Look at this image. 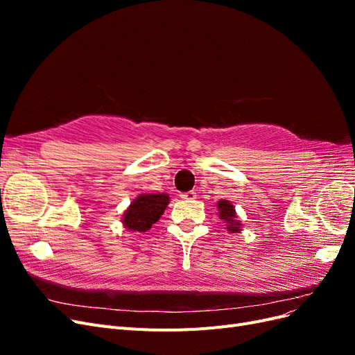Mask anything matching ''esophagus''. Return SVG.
<instances>
[{
  "instance_id": "esophagus-1",
  "label": "esophagus",
  "mask_w": 355,
  "mask_h": 355,
  "mask_svg": "<svg viewBox=\"0 0 355 355\" xmlns=\"http://www.w3.org/2000/svg\"><path fill=\"white\" fill-rule=\"evenodd\" d=\"M182 200H196L197 194L194 191H189V192H184V194H180Z\"/></svg>"
}]
</instances>
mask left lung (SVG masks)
Masks as SVG:
<instances>
[{
  "instance_id": "obj_1",
  "label": "left lung",
  "mask_w": 355,
  "mask_h": 355,
  "mask_svg": "<svg viewBox=\"0 0 355 355\" xmlns=\"http://www.w3.org/2000/svg\"><path fill=\"white\" fill-rule=\"evenodd\" d=\"M216 206H218L219 218H220V220L225 225H227V230L231 234L241 232L243 223H241V220L237 216V211H235L234 204L231 201H228V200H219Z\"/></svg>"
}]
</instances>
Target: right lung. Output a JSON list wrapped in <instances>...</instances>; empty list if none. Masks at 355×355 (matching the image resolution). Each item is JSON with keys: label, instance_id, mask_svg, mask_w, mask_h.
<instances>
[{"label": "right lung", "instance_id": "right-lung-1", "mask_svg": "<svg viewBox=\"0 0 355 355\" xmlns=\"http://www.w3.org/2000/svg\"><path fill=\"white\" fill-rule=\"evenodd\" d=\"M168 202V194L142 192L124 210L121 218L123 228L130 232H146L163 216Z\"/></svg>", "mask_w": 355, "mask_h": 355}]
</instances>
